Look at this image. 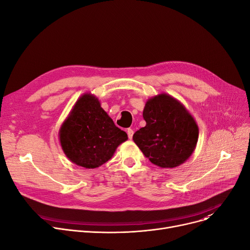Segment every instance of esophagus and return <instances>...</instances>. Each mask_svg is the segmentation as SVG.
Returning <instances> with one entry per match:
<instances>
[{"label": "esophagus", "instance_id": "esophagus-1", "mask_svg": "<svg viewBox=\"0 0 250 250\" xmlns=\"http://www.w3.org/2000/svg\"><path fill=\"white\" fill-rule=\"evenodd\" d=\"M126 133H127V137H128V139H129V140H132V139H133V136H134V130H133L132 128H127Z\"/></svg>", "mask_w": 250, "mask_h": 250}]
</instances>
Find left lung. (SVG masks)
Here are the masks:
<instances>
[{
  "label": "left lung",
  "instance_id": "1",
  "mask_svg": "<svg viewBox=\"0 0 250 250\" xmlns=\"http://www.w3.org/2000/svg\"><path fill=\"white\" fill-rule=\"evenodd\" d=\"M146 125L133 140L147 158L161 168H174L193 153L199 126L180 101L166 93L147 100L143 111Z\"/></svg>",
  "mask_w": 250,
  "mask_h": 250
}]
</instances>
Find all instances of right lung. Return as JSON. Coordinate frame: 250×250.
Listing matches in <instances>:
<instances>
[{
	"mask_svg": "<svg viewBox=\"0 0 250 250\" xmlns=\"http://www.w3.org/2000/svg\"><path fill=\"white\" fill-rule=\"evenodd\" d=\"M59 138L70 161L93 169L111 159L127 135L114 125L95 95L85 93L61 125Z\"/></svg>",
	"mask_w": 250,
	"mask_h": 250,
	"instance_id": "obj_1",
	"label": "right lung"
}]
</instances>
